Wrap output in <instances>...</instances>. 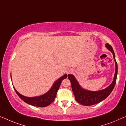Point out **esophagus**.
Here are the masks:
<instances>
[{"label":"esophagus","mask_w":126,"mask_h":126,"mask_svg":"<svg viewBox=\"0 0 126 126\" xmlns=\"http://www.w3.org/2000/svg\"><path fill=\"white\" fill-rule=\"evenodd\" d=\"M72 72V70H71V69H69V70H67V74H70V73H71V72Z\"/></svg>","instance_id":"1"}]
</instances>
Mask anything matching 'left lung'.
<instances>
[{
	"label": "left lung",
	"mask_w": 126,
	"mask_h": 126,
	"mask_svg": "<svg viewBox=\"0 0 126 126\" xmlns=\"http://www.w3.org/2000/svg\"><path fill=\"white\" fill-rule=\"evenodd\" d=\"M106 47L109 51H110L113 54L115 62V72L114 77V80L111 84L105 89L96 91H91L83 89L79 85L78 81L75 79V77L72 74H68V78L71 83V87L72 91L75 96L76 100L79 103L84 106H92L102 102L105 99L114 89L116 81L117 74H118V65L115 60L114 51L112 47L107 43Z\"/></svg>",
	"instance_id": "1"
}]
</instances>
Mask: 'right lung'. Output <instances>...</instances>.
<instances>
[{"mask_svg": "<svg viewBox=\"0 0 126 126\" xmlns=\"http://www.w3.org/2000/svg\"><path fill=\"white\" fill-rule=\"evenodd\" d=\"M67 77V74H65V75L62 76L59 79H58L57 80L55 81L52 87L47 93L39 96L32 97V98L24 96L23 95H21L20 93H19L15 88L14 87V88L15 90L16 93L19 96V98L22 100H23L24 102L27 103V104L39 107H46V106L49 105L51 103L54 102V99L56 97V94H57V92L59 88V87L61 86L62 81H63V79L66 78Z\"/></svg>", "mask_w": 126, "mask_h": 126, "instance_id": "obj_1", "label": "right lung"}]
</instances>
